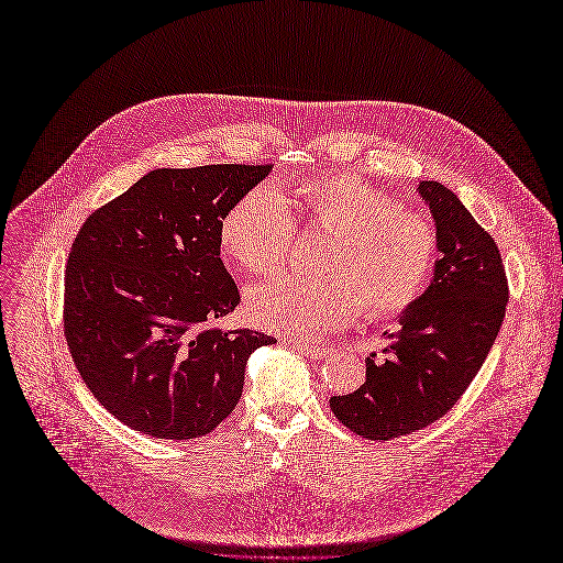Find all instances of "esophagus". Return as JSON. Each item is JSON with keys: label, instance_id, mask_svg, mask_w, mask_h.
Returning <instances> with one entry per match:
<instances>
[{"label": "esophagus", "instance_id": "34e87169", "mask_svg": "<svg viewBox=\"0 0 563 563\" xmlns=\"http://www.w3.org/2000/svg\"><path fill=\"white\" fill-rule=\"evenodd\" d=\"M291 345L300 352V354H305L307 358H311V361H320V358H328L330 356V347L328 345H316V343H302V341H291Z\"/></svg>", "mask_w": 563, "mask_h": 563}]
</instances>
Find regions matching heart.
<instances>
[{"label":"heart","mask_w":563,"mask_h":563,"mask_svg":"<svg viewBox=\"0 0 563 563\" xmlns=\"http://www.w3.org/2000/svg\"><path fill=\"white\" fill-rule=\"evenodd\" d=\"M297 218L332 233L320 278L280 276L250 291V318L263 330L316 339L356 318L396 316L428 289L439 261V235L421 211L398 202L350 174L302 180L291 191ZM285 198L261 185L240 198L220 222V247L240 267L267 276L278 272L296 238Z\"/></svg>","instance_id":"obj_1"}]
</instances>
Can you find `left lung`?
I'll list each match as a JSON object with an SVG mask.
<instances>
[{
  "label": "left lung",
  "instance_id": "8db88e82",
  "mask_svg": "<svg viewBox=\"0 0 563 563\" xmlns=\"http://www.w3.org/2000/svg\"><path fill=\"white\" fill-rule=\"evenodd\" d=\"M437 224L432 283L404 313L400 330L365 361V383L332 396L336 419L363 439L389 441L452 410L484 365L506 316L508 278L493 235L441 183H419Z\"/></svg>",
  "mask_w": 563,
  "mask_h": 563
}]
</instances>
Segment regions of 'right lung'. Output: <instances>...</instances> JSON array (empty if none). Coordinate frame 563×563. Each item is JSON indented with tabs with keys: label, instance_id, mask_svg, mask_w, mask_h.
<instances>
[{
	"label": "right lung",
	"instance_id": "add662e5",
	"mask_svg": "<svg viewBox=\"0 0 563 563\" xmlns=\"http://www.w3.org/2000/svg\"><path fill=\"white\" fill-rule=\"evenodd\" d=\"M272 165L155 169L79 227L64 274V336L100 404L155 439L218 428L247 358L276 339L209 328L240 302L220 222Z\"/></svg>",
	"mask_w": 563,
	"mask_h": 563
}]
</instances>
